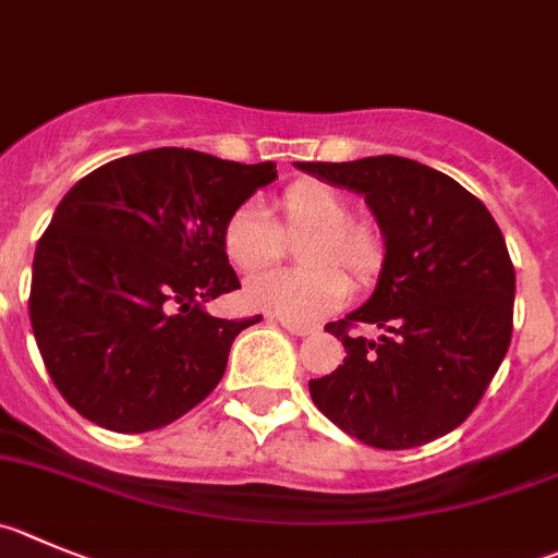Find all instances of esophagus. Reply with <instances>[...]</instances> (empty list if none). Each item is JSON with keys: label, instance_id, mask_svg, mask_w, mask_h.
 <instances>
[{"label": "esophagus", "instance_id": "1", "mask_svg": "<svg viewBox=\"0 0 558 558\" xmlns=\"http://www.w3.org/2000/svg\"><path fill=\"white\" fill-rule=\"evenodd\" d=\"M280 325L291 332V336H311L316 330L314 325H303V322H289V319H280Z\"/></svg>", "mask_w": 558, "mask_h": 558}]
</instances>
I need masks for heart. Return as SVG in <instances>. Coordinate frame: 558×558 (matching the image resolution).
Returning a JSON list of instances; mask_svg holds the SVG:
<instances>
[{
  "mask_svg": "<svg viewBox=\"0 0 558 558\" xmlns=\"http://www.w3.org/2000/svg\"><path fill=\"white\" fill-rule=\"evenodd\" d=\"M269 218L258 206H239L222 226V253L239 272H258L278 262L283 236L308 233L300 244V264L308 269H272L247 280L244 303L289 322H316L341 308L350 280L368 286L385 262L377 226L352 217V203L330 184L294 181L272 201Z\"/></svg>",
  "mask_w": 558,
  "mask_h": 558,
  "instance_id": "obj_1",
  "label": "heart"
}]
</instances>
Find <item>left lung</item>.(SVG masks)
Here are the masks:
<instances>
[{"label": "left lung", "instance_id": "obj_1", "mask_svg": "<svg viewBox=\"0 0 558 558\" xmlns=\"http://www.w3.org/2000/svg\"><path fill=\"white\" fill-rule=\"evenodd\" d=\"M366 195L385 233L372 300L325 325L343 366L311 379L316 408L374 449H413L457 429L482 402L512 341L514 267L476 195L404 156L296 161ZM384 330L368 342L354 330Z\"/></svg>", "mask_w": 558, "mask_h": 558}]
</instances>
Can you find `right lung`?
<instances>
[{"label": "right lung", "instance_id": "obj_1", "mask_svg": "<svg viewBox=\"0 0 558 558\" xmlns=\"http://www.w3.org/2000/svg\"><path fill=\"white\" fill-rule=\"evenodd\" d=\"M272 161L154 148L76 181L38 239L29 322L51 383L104 429L173 424L217 388L231 343L262 322L203 303L239 289L222 226Z\"/></svg>", "mask_w": 558, "mask_h": 558}]
</instances>
